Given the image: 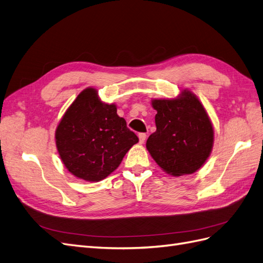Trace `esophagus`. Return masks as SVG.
<instances>
[{
	"mask_svg": "<svg viewBox=\"0 0 263 263\" xmlns=\"http://www.w3.org/2000/svg\"><path fill=\"white\" fill-rule=\"evenodd\" d=\"M138 137H139V142H140V144H144L145 140H146L147 135H146L145 133H140V134L138 135Z\"/></svg>",
	"mask_w": 263,
	"mask_h": 263,
	"instance_id": "34e87169",
	"label": "esophagus"
}]
</instances>
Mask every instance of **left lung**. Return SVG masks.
I'll return each mask as SVG.
<instances>
[{"mask_svg":"<svg viewBox=\"0 0 263 263\" xmlns=\"http://www.w3.org/2000/svg\"><path fill=\"white\" fill-rule=\"evenodd\" d=\"M157 130L147 139L151 157L174 177L197 171L211 155L214 129L202 103L183 90L177 99L153 100Z\"/></svg>","mask_w":263,"mask_h":263,"instance_id":"obj_1","label":"left lung"}]
</instances>
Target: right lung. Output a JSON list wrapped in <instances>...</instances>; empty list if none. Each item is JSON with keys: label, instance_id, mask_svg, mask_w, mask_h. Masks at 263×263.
Wrapping results in <instances>:
<instances>
[{"label": "right lung", "instance_id": "1", "mask_svg": "<svg viewBox=\"0 0 263 263\" xmlns=\"http://www.w3.org/2000/svg\"><path fill=\"white\" fill-rule=\"evenodd\" d=\"M115 104L101 102L98 91L87 87L77 99L55 129V146L69 172L90 182L105 179L138 142L117 115Z\"/></svg>", "mask_w": 263, "mask_h": 263}]
</instances>
